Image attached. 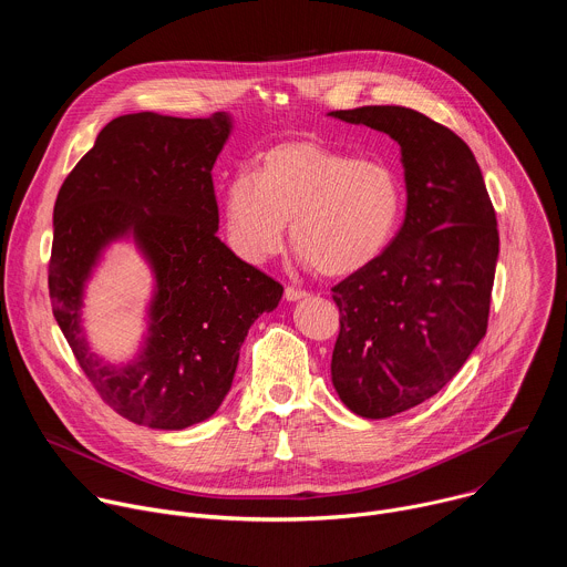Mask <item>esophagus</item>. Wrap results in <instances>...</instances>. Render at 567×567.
I'll return each instance as SVG.
<instances>
[{
  "instance_id": "obj_1",
  "label": "esophagus",
  "mask_w": 567,
  "mask_h": 567,
  "mask_svg": "<svg viewBox=\"0 0 567 567\" xmlns=\"http://www.w3.org/2000/svg\"><path fill=\"white\" fill-rule=\"evenodd\" d=\"M305 296H307V291H302V289H296V287H287V289H285V298H287L289 302L302 300Z\"/></svg>"
}]
</instances>
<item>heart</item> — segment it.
Listing matches in <instances>:
<instances>
[{
  "label": "heart",
  "mask_w": 567,
  "mask_h": 567,
  "mask_svg": "<svg viewBox=\"0 0 567 567\" xmlns=\"http://www.w3.org/2000/svg\"><path fill=\"white\" fill-rule=\"evenodd\" d=\"M228 245L260 265L291 239L305 265L343 278L372 265L392 241L401 210L399 173L311 138L265 150L254 175L235 173L221 197Z\"/></svg>",
  "instance_id": "1"
}]
</instances>
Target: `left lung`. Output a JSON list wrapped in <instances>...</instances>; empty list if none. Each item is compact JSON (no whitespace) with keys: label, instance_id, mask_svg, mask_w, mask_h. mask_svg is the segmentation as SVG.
Listing matches in <instances>:
<instances>
[{"label":"left lung","instance_id":"1","mask_svg":"<svg viewBox=\"0 0 567 567\" xmlns=\"http://www.w3.org/2000/svg\"><path fill=\"white\" fill-rule=\"evenodd\" d=\"M399 143L406 217L390 247L337 285L332 383L346 406L383 420L437 394L487 334L498 262L496 213L468 145L399 105L339 110Z\"/></svg>","mask_w":567,"mask_h":567}]
</instances>
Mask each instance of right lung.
Wrapping results in <instances>:
<instances>
[{"label": "right lung", "mask_w": 567, "mask_h": 567, "mask_svg": "<svg viewBox=\"0 0 567 567\" xmlns=\"http://www.w3.org/2000/svg\"><path fill=\"white\" fill-rule=\"evenodd\" d=\"M230 132L228 112L118 116L55 199L53 316L99 394L138 426L182 431L208 420L230 390L251 326L282 298L276 280L217 237L210 173ZM116 240H132L153 274L146 332L123 364L89 348L82 320L86 285Z\"/></svg>", "instance_id": "1"}]
</instances>
